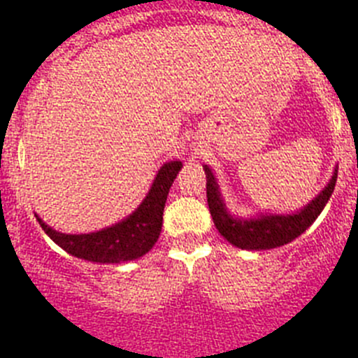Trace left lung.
Wrapping results in <instances>:
<instances>
[{
	"label": "left lung",
	"mask_w": 358,
	"mask_h": 358,
	"mask_svg": "<svg viewBox=\"0 0 358 358\" xmlns=\"http://www.w3.org/2000/svg\"><path fill=\"white\" fill-rule=\"evenodd\" d=\"M204 171L206 180H208L206 182V196H208L209 213H211L213 222H215L218 232L234 246L241 249H252V251L280 248L294 241L298 236H301L315 222L317 216L322 213L324 206L333 196L336 178H338V171H336L326 189L296 215H270L259 216V218L255 220H243L234 218L227 213L211 169L204 166Z\"/></svg>",
	"instance_id": "obj_1"
}]
</instances>
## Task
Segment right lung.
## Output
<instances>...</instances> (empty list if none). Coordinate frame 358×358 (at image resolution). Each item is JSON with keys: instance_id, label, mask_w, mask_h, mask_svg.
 Listing matches in <instances>:
<instances>
[{"instance_id": "right-lung-1", "label": "right lung", "mask_w": 358, "mask_h": 358, "mask_svg": "<svg viewBox=\"0 0 358 358\" xmlns=\"http://www.w3.org/2000/svg\"><path fill=\"white\" fill-rule=\"evenodd\" d=\"M182 162L169 161L159 169L152 189L142 204L124 222L93 234H60L38 218L50 239L76 258L96 263H119L143 256L157 243L162 227L166 197L178 175Z\"/></svg>"}]
</instances>
